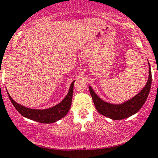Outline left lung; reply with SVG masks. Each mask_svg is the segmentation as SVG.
Returning <instances> with one entry per match:
<instances>
[{
	"label": "left lung",
	"instance_id": "8db88e82",
	"mask_svg": "<svg viewBox=\"0 0 158 158\" xmlns=\"http://www.w3.org/2000/svg\"><path fill=\"white\" fill-rule=\"evenodd\" d=\"M148 65H149V75H148V82L144 88L135 96L132 97L128 101L124 102L121 104H111V103L105 102L99 96H98V95L89 85V89L91 96L93 100L95 109H97L98 113L113 120H122L138 112L147 100L150 90H151L152 76H151V69L149 62H148Z\"/></svg>",
	"mask_w": 158,
	"mask_h": 158
}]
</instances>
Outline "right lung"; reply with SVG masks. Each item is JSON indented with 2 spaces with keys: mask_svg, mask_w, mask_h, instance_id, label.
<instances>
[{
  "mask_svg": "<svg viewBox=\"0 0 158 158\" xmlns=\"http://www.w3.org/2000/svg\"><path fill=\"white\" fill-rule=\"evenodd\" d=\"M74 82L75 81H73L72 82L67 95L63 98V100L61 102L56 105L55 106H52V107L46 109H29V108H27L25 106H21V105L16 102L11 98L8 92L7 91V92L13 106L15 107V109L17 110V111L21 115L27 118L30 119V120L35 121V122H40V123L50 124L57 122L60 119L63 118L69 112L72 104V98H73Z\"/></svg>",
  "mask_w": 158,
  "mask_h": 158,
  "instance_id": "right-lung-1",
  "label": "right lung"
}]
</instances>
